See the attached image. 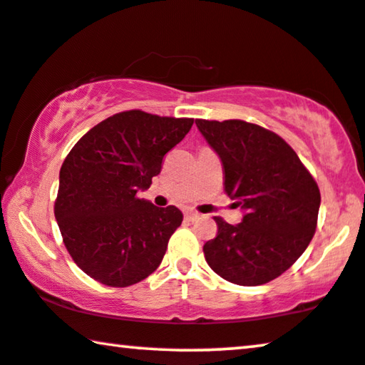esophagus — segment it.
<instances>
[{"label": "esophagus", "mask_w": 365, "mask_h": 365, "mask_svg": "<svg viewBox=\"0 0 365 365\" xmlns=\"http://www.w3.org/2000/svg\"><path fill=\"white\" fill-rule=\"evenodd\" d=\"M185 217H187L188 221H197L200 220V213H197V211H187V213H185Z\"/></svg>", "instance_id": "esophagus-1"}]
</instances>
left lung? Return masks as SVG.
Listing matches in <instances>:
<instances>
[{
  "label": "left lung",
  "instance_id": "left-lung-1",
  "mask_svg": "<svg viewBox=\"0 0 365 365\" xmlns=\"http://www.w3.org/2000/svg\"><path fill=\"white\" fill-rule=\"evenodd\" d=\"M195 123L222 162L225 193L246 211L236 226L215 216L217 235L203 246L206 262L231 284H267L313 239L318 185L279 134L241 119Z\"/></svg>",
  "mask_w": 365,
  "mask_h": 365
}]
</instances>
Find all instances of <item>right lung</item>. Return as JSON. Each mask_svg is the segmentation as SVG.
<instances>
[{"label":"right lung","mask_w":365,"mask_h":365,"mask_svg":"<svg viewBox=\"0 0 365 365\" xmlns=\"http://www.w3.org/2000/svg\"><path fill=\"white\" fill-rule=\"evenodd\" d=\"M192 126V118L116 113L65 157L53 213L68 254L91 279L129 287L160 265L183 215L175 206L157 208L138 192L150 187L164 155Z\"/></svg>","instance_id":"right-lung-1"}]
</instances>
